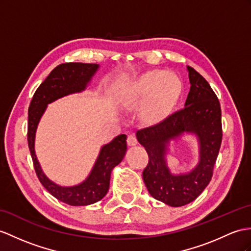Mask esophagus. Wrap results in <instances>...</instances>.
Returning a JSON list of instances; mask_svg holds the SVG:
<instances>
[{
	"label": "esophagus",
	"instance_id": "34e87169",
	"mask_svg": "<svg viewBox=\"0 0 251 251\" xmlns=\"http://www.w3.org/2000/svg\"><path fill=\"white\" fill-rule=\"evenodd\" d=\"M126 143L129 146H136L137 145V139L136 137L133 135V134H130V135H127V138H126Z\"/></svg>",
	"mask_w": 251,
	"mask_h": 251
}]
</instances>
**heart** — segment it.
<instances>
[{
  "label": "heart",
  "mask_w": 251,
  "mask_h": 251,
  "mask_svg": "<svg viewBox=\"0 0 251 251\" xmlns=\"http://www.w3.org/2000/svg\"><path fill=\"white\" fill-rule=\"evenodd\" d=\"M182 83L175 73L164 70L147 72L139 76L124 98L126 106L145 101L142 113L147 119H156L172 107L181 93Z\"/></svg>",
  "instance_id": "b5f03b06"
}]
</instances>
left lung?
<instances>
[{
  "instance_id": "obj_1",
  "label": "left lung",
  "mask_w": 251,
  "mask_h": 251,
  "mask_svg": "<svg viewBox=\"0 0 251 251\" xmlns=\"http://www.w3.org/2000/svg\"><path fill=\"white\" fill-rule=\"evenodd\" d=\"M191 89L184 108L160 124L136 132L149 162L143 179L152 197L170 206H182L196 199L209 184L222 145V109L218 98L206 79L187 66ZM185 132L195 133L200 143V162L189 173L174 175L166 161V150L172 139Z\"/></svg>"
}]
</instances>
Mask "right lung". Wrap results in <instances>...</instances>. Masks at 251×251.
<instances>
[{
	"label": "right lung",
	"instance_id": "obj_1",
	"mask_svg": "<svg viewBox=\"0 0 251 251\" xmlns=\"http://www.w3.org/2000/svg\"><path fill=\"white\" fill-rule=\"evenodd\" d=\"M98 69L99 65L97 64L66 63L58 65L35 91L28 107L27 143L36 175L52 196L73 206L93 204L107 194L112 170L126 155V135L120 134L111 143L103 146L86 180L68 187L54 183L42 172L35 153V135L48 104L59 98L85 90Z\"/></svg>",
	"mask_w": 251,
	"mask_h": 251
}]
</instances>
